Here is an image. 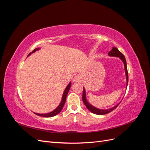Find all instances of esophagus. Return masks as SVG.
<instances>
[{
    "label": "esophagus",
    "mask_w": 150,
    "mask_h": 150,
    "mask_svg": "<svg viewBox=\"0 0 150 150\" xmlns=\"http://www.w3.org/2000/svg\"><path fill=\"white\" fill-rule=\"evenodd\" d=\"M74 81L76 83H81L82 81V78L80 75H76L74 78Z\"/></svg>",
    "instance_id": "obj_1"
}]
</instances>
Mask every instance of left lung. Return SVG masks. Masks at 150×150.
I'll list each match as a JSON object with an SVG mask.
<instances>
[{"instance_id": "left-lung-1", "label": "left lung", "mask_w": 150, "mask_h": 150, "mask_svg": "<svg viewBox=\"0 0 150 150\" xmlns=\"http://www.w3.org/2000/svg\"><path fill=\"white\" fill-rule=\"evenodd\" d=\"M108 55L110 56H115V57H120L122 61L124 63V66H125V72H126V81H127V84H126V88L127 86H128V69H127V66H126V61L125 57L124 56L123 54H122L118 49H117L116 47H112V50L111 51L108 52ZM83 101L84 104H85V106H86L88 110L92 112L94 114L98 115H106L107 113L110 112L111 111H113L117 108V106L119 105L120 103L118 104H117L116 106H114L112 108L108 109V110H99V109H98L96 108H95L92 105L88 102L87 99H86V91H85V89L83 88Z\"/></svg>"}]
</instances>
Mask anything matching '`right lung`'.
Instances as JSON below:
<instances>
[{
	"label": "right lung",
	"mask_w": 150,
	"mask_h": 150,
	"mask_svg": "<svg viewBox=\"0 0 150 150\" xmlns=\"http://www.w3.org/2000/svg\"><path fill=\"white\" fill-rule=\"evenodd\" d=\"M39 48H36V49H35L34 50H33V51H32L31 52H30V53L28 54V56H30L32 53H33V52H35L36 51H38V50H39ZM71 83L70 82V83H69V84L67 85V86L66 87V88L65 89L64 91V93H63L62 97V101H61V102L60 104H59V105L58 106V107L56 109V110H54V111H52V112H49V113H46V114H39V113H36V112H34L35 114V115H38V116H40L46 117H52V116H54L57 115V114H59V112L61 111V110H62V109L63 106H64V105L65 102H66V97H67V95L68 92H69V89H70V88H71Z\"/></svg>",
	"instance_id": "right-lung-1"
}]
</instances>
